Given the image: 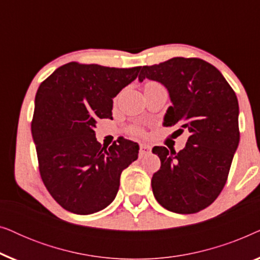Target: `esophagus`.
Segmentation results:
<instances>
[{"label": "esophagus", "instance_id": "obj_1", "mask_svg": "<svg viewBox=\"0 0 260 260\" xmlns=\"http://www.w3.org/2000/svg\"><path fill=\"white\" fill-rule=\"evenodd\" d=\"M148 152H150V145L141 144L140 145V156H141V157L143 155H147Z\"/></svg>", "mask_w": 260, "mask_h": 260}]
</instances>
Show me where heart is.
I'll list each match as a JSON object with an SVG mask.
<instances>
[{"label": "heart", "mask_w": 260, "mask_h": 260, "mask_svg": "<svg viewBox=\"0 0 260 260\" xmlns=\"http://www.w3.org/2000/svg\"><path fill=\"white\" fill-rule=\"evenodd\" d=\"M148 84H154V83H148ZM135 134H142V130L138 129V127H135V129L133 130Z\"/></svg>", "instance_id": "obj_1"}]
</instances>
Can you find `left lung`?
<instances>
[{
    "label": "left lung",
    "mask_w": 260,
    "mask_h": 260,
    "mask_svg": "<svg viewBox=\"0 0 260 260\" xmlns=\"http://www.w3.org/2000/svg\"><path fill=\"white\" fill-rule=\"evenodd\" d=\"M148 78L165 85L173 105L165 126L189 131L186 147L176 152L154 147L161 168L151 187L162 207L191 214L208 207L221 193L239 144V105L236 92L220 71L199 58H173L143 66L140 81ZM175 131V133H177Z\"/></svg>",
    "instance_id": "1"
}]
</instances>
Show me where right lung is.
Masks as SVG:
<instances>
[{
	"label": "right lung",
	"instance_id": "right-lung-1",
	"mask_svg": "<svg viewBox=\"0 0 260 260\" xmlns=\"http://www.w3.org/2000/svg\"><path fill=\"white\" fill-rule=\"evenodd\" d=\"M140 70L73 61L39 86L31 120L39 170L49 194L66 211L86 215L108 207L120 174L137 159V143L123 138L106 149L94 127L99 119H112V99Z\"/></svg>",
	"mask_w": 260,
	"mask_h": 260
}]
</instances>
